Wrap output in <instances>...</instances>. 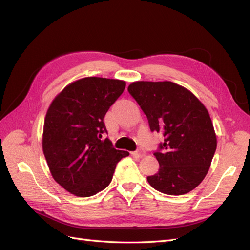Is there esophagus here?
<instances>
[{
	"label": "esophagus",
	"mask_w": 250,
	"mask_h": 250,
	"mask_svg": "<svg viewBox=\"0 0 250 250\" xmlns=\"http://www.w3.org/2000/svg\"><path fill=\"white\" fill-rule=\"evenodd\" d=\"M132 155L137 156V157H143V156H145V152H144V151H142V150L134 151V152H132Z\"/></svg>",
	"instance_id": "1"
}]
</instances>
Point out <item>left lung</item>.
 I'll return each instance as SVG.
<instances>
[{
  "mask_svg": "<svg viewBox=\"0 0 250 250\" xmlns=\"http://www.w3.org/2000/svg\"><path fill=\"white\" fill-rule=\"evenodd\" d=\"M128 92L146 115L150 130L164 135L153 153L160 170L147 177L149 185L168 195L191 192L206 177L217 148L208 109L171 81L132 82Z\"/></svg>",
  "mask_w": 250,
  "mask_h": 250,
  "instance_id": "left-lung-1",
  "label": "left lung"
}]
</instances>
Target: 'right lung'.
Here are the masks:
<instances>
[{
  "mask_svg": "<svg viewBox=\"0 0 250 250\" xmlns=\"http://www.w3.org/2000/svg\"><path fill=\"white\" fill-rule=\"evenodd\" d=\"M126 82L86 77L66 85L52 101L43 124L42 151L57 184L78 197L101 192L117 164L129 155L104 134V117Z\"/></svg>",
  "mask_w": 250,
  "mask_h": 250,
  "instance_id": "1",
  "label": "right lung"
}]
</instances>
